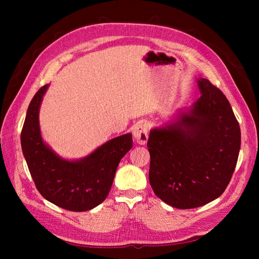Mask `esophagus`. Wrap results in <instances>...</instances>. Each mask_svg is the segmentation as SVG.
<instances>
[{
	"label": "esophagus",
	"instance_id": "esophagus-1",
	"mask_svg": "<svg viewBox=\"0 0 259 259\" xmlns=\"http://www.w3.org/2000/svg\"><path fill=\"white\" fill-rule=\"evenodd\" d=\"M133 135L137 144L145 145L148 140V125L144 122L137 123L133 131Z\"/></svg>",
	"mask_w": 259,
	"mask_h": 259
}]
</instances>
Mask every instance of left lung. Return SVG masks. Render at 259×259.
<instances>
[{"label": "left lung", "instance_id": "1", "mask_svg": "<svg viewBox=\"0 0 259 259\" xmlns=\"http://www.w3.org/2000/svg\"><path fill=\"white\" fill-rule=\"evenodd\" d=\"M201 97L148 139L149 182L166 204L194 208L221 197L236 168L241 131L223 92L199 79Z\"/></svg>", "mask_w": 259, "mask_h": 259}]
</instances>
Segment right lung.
<instances>
[{
	"label": "right lung",
	"instance_id": "right-lung-1",
	"mask_svg": "<svg viewBox=\"0 0 259 259\" xmlns=\"http://www.w3.org/2000/svg\"><path fill=\"white\" fill-rule=\"evenodd\" d=\"M49 86L38 90L28 107L20 137L22 153L44 199L68 210H90L107 198L116 167L133 146L132 134L108 140L82 159H64L44 142L41 134L38 114Z\"/></svg>",
	"mask_w": 259,
	"mask_h": 259
}]
</instances>
